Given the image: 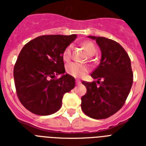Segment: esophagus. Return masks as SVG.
<instances>
[{"label":"esophagus","mask_w":146,"mask_h":146,"mask_svg":"<svg viewBox=\"0 0 146 146\" xmlns=\"http://www.w3.org/2000/svg\"><path fill=\"white\" fill-rule=\"evenodd\" d=\"M80 83H81V82H80V80H76V85H80Z\"/></svg>","instance_id":"1"}]
</instances>
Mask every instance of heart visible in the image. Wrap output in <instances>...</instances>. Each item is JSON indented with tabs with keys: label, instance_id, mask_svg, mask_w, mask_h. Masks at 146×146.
<instances>
[{
	"label": "heart",
	"instance_id": "1",
	"mask_svg": "<svg viewBox=\"0 0 146 146\" xmlns=\"http://www.w3.org/2000/svg\"><path fill=\"white\" fill-rule=\"evenodd\" d=\"M82 45L89 55H93L96 54V48L92 42H86L82 44ZM72 49H73V47L71 44L68 45L66 48L64 49L62 57L65 61H68L69 60H70L71 57H72ZM66 70L67 73L72 76L80 78L84 76L86 73H89V67L84 64L72 62V63H70L66 65Z\"/></svg>",
	"mask_w": 146,
	"mask_h": 146
}]
</instances>
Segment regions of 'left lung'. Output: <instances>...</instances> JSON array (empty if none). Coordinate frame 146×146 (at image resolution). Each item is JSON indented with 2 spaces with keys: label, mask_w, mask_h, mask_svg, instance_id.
<instances>
[{
  "label": "left lung",
  "mask_w": 146,
  "mask_h": 146,
  "mask_svg": "<svg viewBox=\"0 0 146 146\" xmlns=\"http://www.w3.org/2000/svg\"><path fill=\"white\" fill-rule=\"evenodd\" d=\"M89 37L96 40L102 50V60L91 74L98 81L82 82L87 92L81 98V108L90 117L105 119L117 113L126 102L133 81L131 62L127 51L115 41Z\"/></svg>",
  "instance_id": "left-lung-1"
}]
</instances>
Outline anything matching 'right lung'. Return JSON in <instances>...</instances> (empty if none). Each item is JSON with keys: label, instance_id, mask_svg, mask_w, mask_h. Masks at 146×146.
Returning a JSON list of instances; mask_svg holds the SVG:
<instances>
[{"label": "right lung", "instance_id": "1", "mask_svg": "<svg viewBox=\"0 0 146 146\" xmlns=\"http://www.w3.org/2000/svg\"><path fill=\"white\" fill-rule=\"evenodd\" d=\"M76 37L41 35L22 48L14 65L13 77L17 97L28 111L37 115L57 112L64 94L75 87L72 76H57L65 73L62 54Z\"/></svg>", "mask_w": 146, "mask_h": 146}]
</instances>
